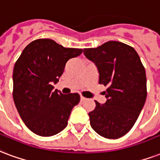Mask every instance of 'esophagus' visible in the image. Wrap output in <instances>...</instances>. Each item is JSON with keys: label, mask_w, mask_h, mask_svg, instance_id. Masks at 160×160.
<instances>
[{"label": "esophagus", "mask_w": 160, "mask_h": 160, "mask_svg": "<svg viewBox=\"0 0 160 160\" xmlns=\"http://www.w3.org/2000/svg\"><path fill=\"white\" fill-rule=\"evenodd\" d=\"M86 98H84V97H80V101H81V102L86 101Z\"/></svg>", "instance_id": "34e87169"}]
</instances>
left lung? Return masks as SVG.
<instances>
[{"mask_svg": "<svg viewBox=\"0 0 160 160\" xmlns=\"http://www.w3.org/2000/svg\"><path fill=\"white\" fill-rule=\"evenodd\" d=\"M83 52L98 68L99 84L108 86L106 102H95V109L88 113L91 126L105 138H119L132 128L146 102L145 68L134 48L119 41Z\"/></svg>", "mask_w": 160, "mask_h": 160, "instance_id": "8db88e82", "label": "left lung"}]
</instances>
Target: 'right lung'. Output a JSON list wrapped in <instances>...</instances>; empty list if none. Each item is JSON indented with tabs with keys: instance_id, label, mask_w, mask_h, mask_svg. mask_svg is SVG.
Masks as SVG:
<instances>
[{
	"instance_id": "obj_1",
	"label": "right lung",
	"mask_w": 160,
	"mask_h": 160,
	"mask_svg": "<svg viewBox=\"0 0 160 160\" xmlns=\"http://www.w3.org/2000/svg\"><path fill=\"white\" fill-rule=\"evenodd\" d=\"M82 49L66 48L51 39L32 41L23 49L13 68V100L27 127L41 137H51L67 126L78 93L53 90L68 60Z\"/></svg>"
}]
</instances>
